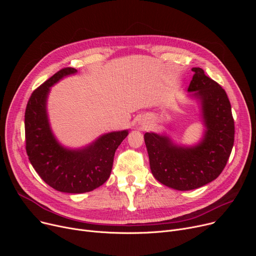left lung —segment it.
<instances>
[{"label": "left lung", "mask_w": 256, "mask_h": 256, "mask_svg": "<svg viewBox=\"0 0 256 256\" xmlns=\"http://www.w3.org/2000/svg\"><path fill=\"white\" fill-rule=\"evenodd\" d=\"M193 78L188 88L200 102L204 134L194 146H180L156 132H146L144 141L152 176L172 189L189 191L216 180L224 167L234 142V121L225 90L193 67Z\"/></svg>", "instance_id": "1"}]
</instances>
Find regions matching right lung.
I'll use <instances>...</instances> for the list:
<instances>
[{
	"label": "right lung",
	"instance_id": "obj_1",
	"mask_svg": "<svg viewBox=\"0 0 256 256\" xmlns=\"http://www.w3.org/2000/svg\"><path fill=\"white\" fill-rule=\"evenodd\" d=\"M78 70L66 67L35 89L24 113L26 150L38 176L54 189L72 194L93 191L109 178L117 147L128 130L104 134L78 150L62 146L50 130L46 112L50 88Z\"/></svg>",
	"mask_w": 256,
	"mask_h": 256
}]
</instances>
